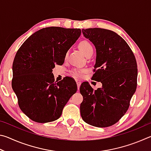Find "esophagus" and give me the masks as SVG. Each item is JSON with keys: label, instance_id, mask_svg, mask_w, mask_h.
<instances>
[{"label": "esophagus", "instance_id": "34e87169", "mask_svg": "<svg viewBox=\"0 0 151 151\" xmlns=\"http://www.w3.org/2000/svg\"><path fill=\"white\" fill-rule=\"evenodd\" d=\"M76 85H77L78 89H79V88H80V86H81V83L80 81H76Z\"/></svg>", "mask_w": 151, "mask_h": 151}]
</instances>
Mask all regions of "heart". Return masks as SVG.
<instances>
[{"label":"heart","instance_id":"heart-1","mask_svg":"<svg viewBox=\"0 0 151 151\" xmlns=\"http://www.w3.org/2000/svg\"><path fill=\"white\" fill-rule=\"evenodd\" d=\"M78 47L81 50V52H83L86 57L93 55L94 52L93 47L92 46L90 42L87 41V40H83V41H81L79 43ZM85 71L86 70L84 69H78V68H76V69H74L72 70V74L75 77H81Z\"/></svg>","mask_w":151,"mask_h":151}]
</instances>
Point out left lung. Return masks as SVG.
I'll use <instances>...</instances> for the list:
<instances>
[{
	"label": "left lung",
	"instance_id": "obj_1",
	"mask_svg": "<svg viewBox=\"0 0 151 151\" xmlns=\"http://www.w3.org/2000/svg\"><path fill=\"white\" fill-rule=\"evenodd\" d=\"M82 32L96 48L95 73L92 78L103 86L94 91L88 83L82 84L81 114L88 124L108 127L124 116L136 91V58L126 41L112 30L94 28Z\"/></svg>",
	"mask_w": 151,
	"mask_h": 151
}]
</instances>
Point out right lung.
Wrapping results in <instances>:
<instances>
[{
  "mask_svg": "<svg viewBox=\"0 0 151 151\" xmlns=\"http://www.w3.org/2000/svg\"><path fill=\"white\" fill-rule=\"evenodd\" d=\"M81 34L80 29L43 28L28 38L12 65V89L21 111L40 123L57 120L77 91L70 77L55 82L52 68L64 63L66 54Z\"/></svg>",
  "mask_w": 151,
  "mask_h": 151,
  "instance_id": "right-lung-1",
  "label": "right lung"
}]
</instances>
